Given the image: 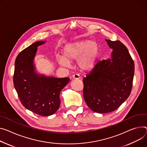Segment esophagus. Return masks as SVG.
<instances>
[{"mask_svg": "<svg viewBox=\"0 0 147 147\" xmlns=\"http://www.w3.org/2000/svg\"><path fill=\"white\" fill-rule=\"evenodd\" d=\"M73 79H80V75L78 74H74L73 76Z\"/></svg>", "mask_w": 147, "mask_h": 147, "instance_id": "esophagus-1", "label": "esophagus"}]
</instances>
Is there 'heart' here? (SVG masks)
<instances>
[{"mask_svg": "<svg viewBox=\"0 0 147 147\" xmlns=\"http://www.w3.org/2000/svg\"><path fill=\"white\" fill-rule=\"evenodd\" d=\"M99 54L98 44L92 40H82L67 45L63 49V56H59L57 61L63 66H68L70 61L77 60L78 67L89 70L94 67Z\"/></svg>", "mask_w": 147, "mask_h": 147, "instance_id": "b5f03b06", "label": "heart"}]
</instances>
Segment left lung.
<instances>
[{"mask_svg":"<svg viewBox=\"0 0 147 147\" xmlns=\"http://www.w3.org/2000/svg\"><path fill=\"white\" fill-rule=\"evenodd\" d=\"M113 49L111 59L99 61L83 78V97L88 107L98 113L115 111L131 94L134 63L126 46L105 39Z\"/></svg>","mask_w":147,"mask_h":147,"instance_id":"8db88e82","label":"left lung"}]
</instances>
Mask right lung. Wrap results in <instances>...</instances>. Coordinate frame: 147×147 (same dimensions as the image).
Returning a JSON list of instances; mask_svg holds the SVG:
<instances>
[{
    "label": "right lung",
    "instance_id": "1",
    "mask_svg": "<svg viewBox=\"0 0 147 147\" xmlns=\"http://www.w3.org/2000/svg\"><path fill=\"white\" fill-rule=\"evenodd\" d=\"M45 43L35 42L18 55L13 84L20 102L26 109L41 116H49L59 109L60 91L68 84L70 78L45 77L35 73L33 59L37 47Z\"/></svg>",
    "mask_w": 147,
    "mask_h": 147
}]
</instances>
